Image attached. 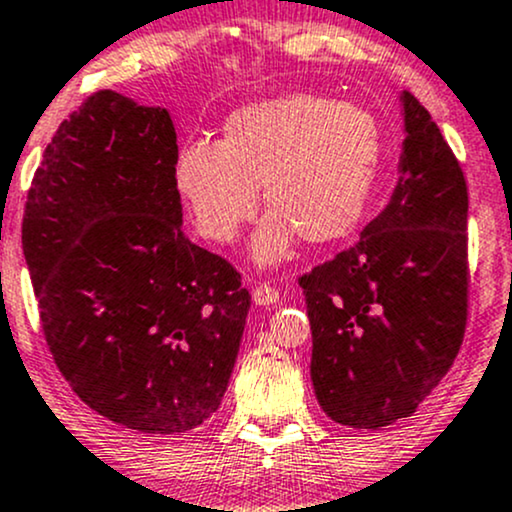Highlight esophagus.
Returning <instances> with one entry per match:
<instances>
[{"label":"esophagus","instance_id":"esophagus-1","mask_svg":"<svg viewBox=\"0 0 512 512\" xmlns=\"http://www.w3.org/2000/svg\"><path fill=\"white\" fill-rule=\"evenodd\" d=\"M251 297H254V302L258 304V307H271V304L280 300V292H278V287H273L268 283H258L254 287V292H251Z\"/></svg>","mask_w":512,"mask_h":512}]
</instances>
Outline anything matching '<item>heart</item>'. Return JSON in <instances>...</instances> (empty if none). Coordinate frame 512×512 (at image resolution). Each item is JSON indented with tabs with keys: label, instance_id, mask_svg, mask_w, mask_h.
Segmentation results:
<instances>
[{
	"label": "heart",
	"instance_id": "b5f03b06",
	"mask_svg": "<svg viewBox=\"0 0 512 512\" xmlns=\"http://www.w3.org/2000/svg\"><path fill=\"white\" fill-rule=\"evenodd\" d=\"M380 166L375 118L355 103L290 94L244 106L220 142H186L174 181L205 239L229 244L256 215L261 186L271 210L256 256L275 261L292 241L331 244L360 222Z\"/></svg>",
	"mask_w": 512,
	"mask_h": 512
}]
</instances>
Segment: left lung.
Returning a JSON list of instances; mask_svg holds the SVG:
<instances>
[{
    "mask_svg": "<svg viewBox=\"0 0 512 512\" xmlns=\"http://www.w3.org/2000/svg\"><path fill=\"white\" fill-rule=\"evenodd\" d=\"M392 200L363 237L300 275L312 382L341 426L411 416L455 363L467 329L469 195L464 171L409 91Z\"/></svg>",
    "mask_w": 512,
    "mask_h": 512,
    "instance_id": "obj_1",
    "label": "left lung"
}]
</instances>
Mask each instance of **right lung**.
I'll list each match as a JSON object with an SVG mask.
<instances>
[{"mask_svg": "<svg viewBox=\"0 0 512 512\" xmlns=\"http://www.w3.org/2000/svg\"><path fill=\"white\" fill-rule=\"evenodd\" d=\"M166 108L94 91L45 147L21 244L57 370L108 421L176 435L220 409L251 295L183 234Z\"/></svg>", "mask_w": 512, "mask_h": 512, "instance_id": "add662e5", "label": "right lung"}]
</instances>
